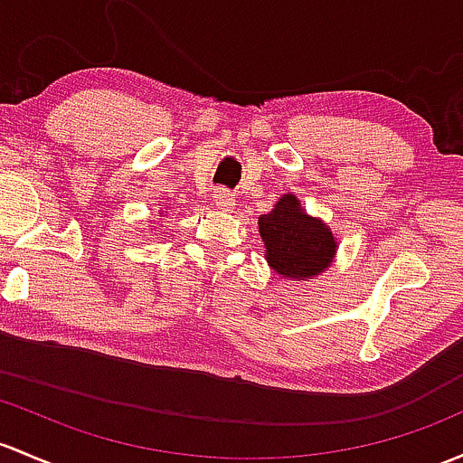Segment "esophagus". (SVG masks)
Returning <instances> with one entry per match:
<instances>
[{
    "mask_svg": "<svg viewBox=\"0 0 463 463\" xmlns=\"http://www.w3.org/2000/svg\"><path fill=\"white\" fill-rule=\"evenodd\" d=\"M213 202H215L219 211H232V208H235V194L226 191V188H219Z\"/></svg>",
    "mask_w": 463,
    "mask_h": 463,
    "instance_id": "34e87169",
    "label": "esophagus"
}]
</instances>
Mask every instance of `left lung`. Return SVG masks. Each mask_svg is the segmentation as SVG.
Here are the masks:
<instances>
[{
  "mask_svg": "<svg viewBox=\"0 0 463 463\" xmlns=\"http://www.w3.org/2000/svg\"><path fill=\"white\" fill-rule=\"evenodd\" d=\"M260 237L266 261L279 277L290 281H310L337 255V237L324 219L308 215L293 193L281 194L269 215H261Z\"/></svg>",
  "mask_w": 463,
  "mask_h": 463,
  "instance_id": "obj_1",
  "label": "left lung"
}]
</instances>
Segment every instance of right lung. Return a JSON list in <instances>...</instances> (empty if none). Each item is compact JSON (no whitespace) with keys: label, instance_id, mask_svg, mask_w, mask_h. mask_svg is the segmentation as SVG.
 I'll return each instance as SVG.
<instances>
[{"label":"right lung","instance_id":"right-lung-1","mask_svg":"<svg viewBox=\"0 0 463 463\" xmlns=\"http://www.w3.org/2000/svg\"><path fill=\"white\" fill-rule=\"evenodd\" d=\"M159 215H164V211H162V213H159Z\"/></svg>","mask_w":463,"mask_h":463}]
</instances>
